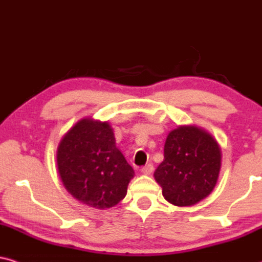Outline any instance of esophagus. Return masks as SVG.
Returning <instances> with one entry per match:
<instances>
[{
	"instance_id": "1",
	"label": "esophagus",
	"mask_w": 262,
	"mask_h": 262,
	"mask_svg": "<svg viewBox=\"0 0 262 262\" xmlns=\"http://www.w3.org/2000/svg\"><path fill=\"white\" fill-rule=\"evenodd\" d=\"M141 171H142V173H144V174L150 175V174L152 173V171H154V165H152L151 163L147 164V165H145V167L141 169Z\"/></svg>"
}]
</instances>
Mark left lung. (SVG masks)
Instances as JSON below:
<instances>
[{
    "label": "left lung",
    "mask_w": 262,
    "mask_h": 262,
    "mask_svg": "<svg viewBox=\"0 0 262 262\" xmlns=\"http://www.w3.org/2000/svg\"><path fill=\"white\" fill-rule=\"evenodd\" d=\"M221 148L210 133L194 124L169 132L164 160L155 171L162 194L178 207H190L207 198L217 183Z\"/></svg>",
    "instance_id": "8db88e82"
}]
</instances>
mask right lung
Masks as SVG:
<instances>
[{"label":"right lung","mask_w":262,"mask_h":262,"mask_svg":"<svg viewBox=\"0 0 262 262\" xmlns=\"http://www.w3.org/2000/svg\"><path fill=\"white\" fill-rule=\"evenodd\" d=\"M57 164L69 193L81 203L101 210L123 200L135 175L116 146L108 122L92 117L79 120L61 138Z\"/></svg>","instance_id":"right-lung-1"}]
</instances>
